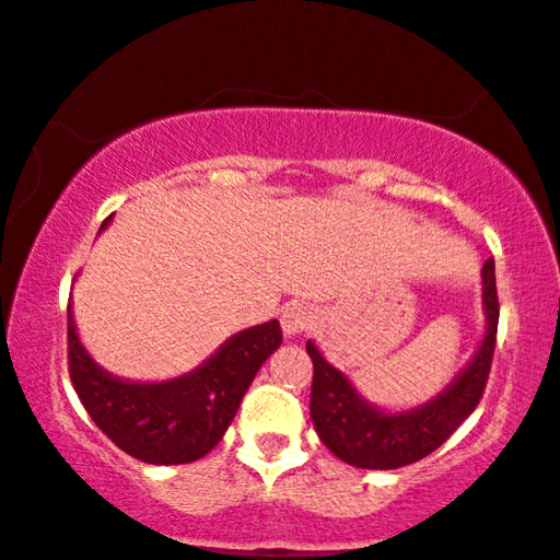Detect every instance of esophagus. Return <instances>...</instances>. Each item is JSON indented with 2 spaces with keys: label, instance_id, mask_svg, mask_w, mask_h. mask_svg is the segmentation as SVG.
Segmentation results:
<instances>
[{
  "label": "esophagus",
  "instance_id": "1",
  "mask_svg": "<svg viewBox=\"0 0 560 560\" xmlns=\"http://www.w3.org/2000/svg\"><path fill=\"white\" fill-rule=\"evenodd\" d=\"M314 311L308 306H303V303H290V306L282 308L280 314V324H282V331H285V337H298V334L308 331L311 326H314Z\"/></svg>",
  "mask_w": 560,
  "mask_h": 560
}]
</instances>
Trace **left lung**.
I'll return each instance as SVG.
<instances>
[{
  "label": "left lung",
  "instance_id": "obj_1",
  "mask_svg": "<svg viewBox=\"0 0 560 560\" xmlns=\"http://www.w3.org/2000/svg\"><path fill=\"white\" fill-rule=\"evenodd\" d=\"M486 334L474 360L450 386L417 409L383 411L358 394L350 377L324 360L314 342L306 350L314 362L311 383V419L318 438L339 460L354 468L394 470L434 453L457 427L474 413L489 381L493 345H497L499 298L493 259L483 270Z\"/></svg>",
  "mask_w": 560,
  "mask_h": 560
}]
</instances>
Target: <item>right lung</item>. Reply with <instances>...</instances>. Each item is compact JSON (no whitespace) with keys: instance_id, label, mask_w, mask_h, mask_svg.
<instances>
[{"instance_id":"obj_1","label":"right lung","mask_w":560,"mask_h":560,"mask_svg":"<svg viewBox=\"0 0 560 560\" xmlns=\"http://www.w3.org/2000/svg\"><path fill=\"white\" fill-rule=\"evenodd\" d=\"M280 342V324L272 318L234 334L192 373L162 383H133L110 375L90 358L79 342L69 303V375L77 396L92 422L122 453L151 466H183L208 455L234 422L257 370Z\"/></svg>"}]
</instances>
